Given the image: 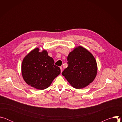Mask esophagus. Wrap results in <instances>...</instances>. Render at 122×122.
Here are the masks:
<instances>
[{"mask_svg": "<svg viewBox=\"0 0 122 122\" xmlns=\"http://www.w3.org/2000/svg\"><path fill=\"white\" fill-rule=\"evenodd\" d=\"M60 69H61V72H62V67H60Z\"/></svg>", "mask_w": 122, "mask_h": 122, "instance_id": "esophagus-1", "label": "esophagus"}]
</instances>
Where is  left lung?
Returning <instances> with one entry per match:
<instances>
[{"label": "left lung", "instance_id": "8db88e82", "mask_svg": "<svg viewBox=\"0 0 122 122\" xmlns=\"http://www.w3.org/2000/svg\"><path fill=\"white\" fill-rule=\"evenodd\" d=\"M67 61V67L62 74L74 88H83L94 80L97 73V64L88 50L79 46L69 54Z\"/></svg>", "mask_w": 122, "mask_h": 122}]
</instances>
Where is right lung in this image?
Masks as SVG:
<instances>
[{
  "label": "right lung",
  "instance_id": "obj_1",
  "mask_svg": "<svg viewBox=\"0 0 122 122\" xmlns=\"http://www.w3.org/2000/svg\"><path fill=\"white\" fill-rule=\"evenodd\" d=\"M60 72V67L55 65L53 58L48 55L47 51L40 52L38 48L30 52L22 64V73L25 81L40 90L48 88Z\"/></svg>",
  "mask_w": 122,
  "mask_h": 122
}]
</instances>
